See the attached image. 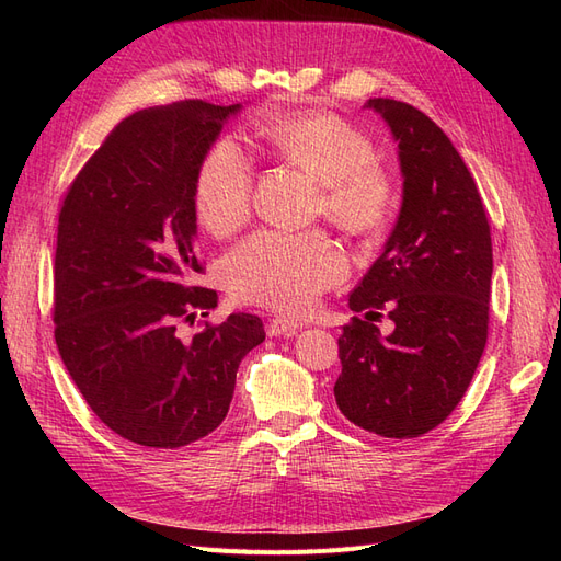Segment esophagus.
Segmentation results:
<instances>
[{
    "mask_svg": "<svg viewBox=\"0 0 561 561\" xmlns=\"http://www.w3.org/2000/svg\"><path fill=\"white\" fill-rule=\"evenodd\" d=\"M299 330H301V322L290 320V318H285V316L274 318V320L268 322V328H266L268 336H295Z\"/></svg>",
    "mask_w": 561,
    "mask_h": 561,
    "instance_id": "34e87169",
    "label": "esophagus"
}]
</instances>
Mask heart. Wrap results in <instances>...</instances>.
<instances>
[{
	"label": "heart",
	"instance_id": "obj_1",
	"mask_svg": "<svg viewBox=\"0 0 561 561\" xmlns=\"http://www.w3.org/2000/svg\"><path fill=\"white\" fill-rule=\"evenodd\" d=\"M260 138L276 154L320 182L318 213L353 236L377 233L393 210V182L377 163L369 135L330 112L268 116ZM254 168L245 151L219 140L203 154L192 203L198 222L215 236L239 231L252 213ZM346 257L328 233L257 231L222 264L233 297L280 311H304L346 276Z\"/></svg>",
	"mask_w": 561,
	"mask_h": 561
}]
</instances>
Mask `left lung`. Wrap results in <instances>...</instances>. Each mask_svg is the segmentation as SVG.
I'll return each instance as SVG.
<instances>
[{
  "instance_id": "obj_1",
  "label": "left lung",
  "mask_w": 561,
  "mask_h": 561,
  "mask_svg": "<svg viewBox=\"0 0 561 561\" xmlns=\"http://www.w3.org/2000/svg\"><path fill=\"white\" fill-rule=\"evenodd\" d=\"M398 142L402 208L379 260L348 297L339 336L342 414L369 433L410 439L461 402L486 346L491 231L468 165L431 116L390 98L367 100ZM386 308L397 330L374 325Z\"/></svg>"
}]
</instances>
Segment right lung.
I'll use <instances>...</instances> for the list:
<instances>
[{
  "mask_svg": "<svg viewBox=\"0 0 561 561\" xmlns=\"http://www.w3.org/2000/svg\"><path fill=\"white\" fill-rule=\"evenodd\" d=\"M241 105L180 100L118 122L81 168L58 217L54 322L60 358L95 416L128 443L178 449L225 421L236 371L264 342L262 318H208L192 283L194 175Z\"/></svg>",
  "mask_w": 561,
  "mask_h": 561,
  "instance_id": "1",
  "label": "right lung"
}]
</instances>
